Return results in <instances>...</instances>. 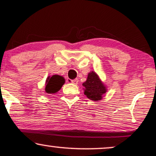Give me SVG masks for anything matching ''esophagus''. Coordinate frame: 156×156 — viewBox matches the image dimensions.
Listing matches in <instances>:
<instances>
[{
    "instance_id": "1",
    "label": "esophagus",
    "mask_w": 156,
    "mask_h": 156,
    "mask_svg": "<svg viewBox=\"0 0 156 156\" xmlns=\"http://www.w3.org/2000/svg\"><path fill=\"white\" fill-rule=\"evenodd\" d=\"M78 79H75V80H71V83H73V84H78Z\"/></svg>"
}]
</instances>
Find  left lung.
I'll return each instance as SVG.
<instances>
[{"label":"left lung","instance_id":"obj_1","mask_svg":"<svg viewBox=\"0 0 156 156\" xmlns=\"http://www.w3.org/2000/svg\"><path fill=\"white\" fill-rule=\"evenodd\" d=\"M84 94L93 101H101L107 92V87L94 71L88 73L87 79L83 83Z\"/></svg>","mask_w":156,"mask_h":156}]
</instances>
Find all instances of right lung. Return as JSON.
<instances>
[{
  "instance_id": "right-lung-1",
  "label": "right lung",
  "mask_w": 156,
  "mask_h": 156,
  "mask_svg": "<svg viewBox=\"0 0 156 156\" xmlns=\"http://www.w3.org/2000/svg\"><path fill=\"white\" fill-rule=\"evenodd\" d=\"M65 83V79L63 76L59 75H54L48 76L45 81V92L48 94H55L60 90L62 86Z\"/></svg>"
}]
</instances>
